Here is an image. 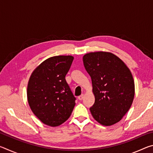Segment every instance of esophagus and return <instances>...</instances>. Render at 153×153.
<instances>
[{
    "label": "esophagus",
    "instance_id": "1",
    "mask_svg": "<svg viewBox=\"0 0 153 153\" xmlns=\"http://www.w3.org/2000/svg\"><path fill=\"white\" fill-rule=\"evenodd\" d=\"M84 94L80 95V96H79V97H78V99L81 100H82V99H83V98H84Z\"/></svg>",
    "mask_w": 153,
    "mask_h": 153
}]
</instances>
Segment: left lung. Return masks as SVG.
Segmentation results:
<instances>
[{"mask_svg":"<svg viewBox=\"0 0 153 153\" xmlns=\"http://www.w3.org/2000/svg\"><path fill=\"white\" fill-rule=\"evenodd\" d=\"M90 76L95 101L90 112L102 126L117 123L132 104L135 86L132 75L122 60L108 52H94L83 56Z\"/></svg>","mask_w":153,"mask_h":153,"instance_id":"8db88e82","label":"left lung"}]
</instances>
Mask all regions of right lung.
Returning a JSON list of instances; mask_svg holds the SVG:
<instances>
[{"label": "right lung", "mask_w": 153, "mask_h": 153, "mask_svg": "<svg viewBox=\"0 0 153 153\" xmlns=\"http://www.w3.org/2000/svg\"><path fill=\"white\" fill-rule=\"evenodd\" d=\"M74 56H55L43 61L33 70L27 84L31 110L43 123L56 127L68 120L76 97L65 80Z\"/></svg>", "instance_id": "right-lung-1"}]
</instances>
